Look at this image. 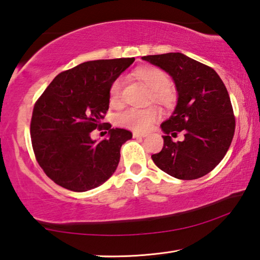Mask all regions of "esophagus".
<instances>
[{"mask_svg": "<svg viewBox=\"0 0 260 260\" xmlns=\"http://www.w3.org/2000/svg\"><path fill=\"white\" fill-rule=\"evenodd\" d=\"M147 134H142V133H138V132H134L133 133V138L135 139H142V138H146Z\"/></svg>", "mask_w": 260, "mask_h": 260, "instance_id": "obj_1", "label": "esophagus"}]
</instances>
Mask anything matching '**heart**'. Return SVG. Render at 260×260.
Listing matches in <instances>:
<instances>
[{
  "instance_id": "b5f03b06",
  "label": "heart",
  "mask_w": 260,
  "mask_h": 260,
  "mask_svg": "<svg viewBox=\"0 0 260 260\" xmlns=\"http://www.w3.org/2000/svg\"><path fill=\"white\" fill-rule=\"evenodd\" d=\"M134 76L142 81L149 89L152 90L153 100L165 107H170L173 104L175 101V93L173 88L169 85V77L162 70L151 67V65H146V67L136 69ZM122 86H124L122 79L118 78L110 87L109 101L113 107L120 103ZM158 119H159V111L156 107L151 105V107L143 109L131 108L126 110L124 113L118 117V122L126 128L136 132H144L150 128L152 124H155Z\"/></svg>"
}]
</instances>
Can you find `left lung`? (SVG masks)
Masks as SVG:
<instances>
[{"instance_id":"obj_1","label":"left lung","mask_w":260,"mask_h":260,"mask_svg":"<svg viewBox=\"0 0 260 260\" xmlns=\"http://www.w3.org/2000/svg\"><path fill=\"white\" fill-rule=\"evenodd\" d=\"M173 79L177 105L169 119L161 122L164 147L152 155L155 164L180 180L204 177L217 166L232 143L235 118L230 95L213 69L181 52L143 56ZM185 134L173 143L170 135Z\"/></svg>"}]
</instances>
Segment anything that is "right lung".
Listing matches in <instances>:
<instances>
[{"instance_id": "right-lung-1", "label": "right lung", "mask_w": 260, "mask_h": 260, "mask_svg": "<svg viewBox=\"0 0 260 260\" xmlns=\"http://www.w3.org/2000/svg\"><path fill=\"white\" fill-rule=\"evenodd\" d=\"M135 58L100 59L59 73L35 103L30 139L39 165L58 186L87 191L117 170L129 131L111 128L98 142L90 133L102 126L112 82Z\"/></svg>"}]
</instances>
